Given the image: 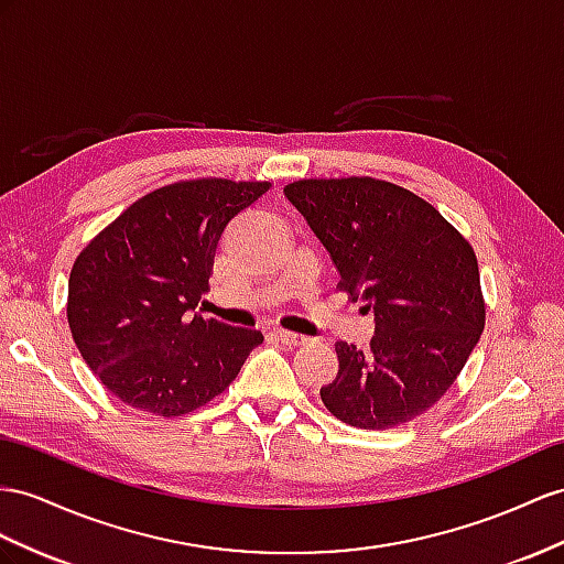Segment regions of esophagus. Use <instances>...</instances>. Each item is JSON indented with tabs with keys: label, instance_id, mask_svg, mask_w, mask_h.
Segmentation results:
<instances>
[{
	"label": "esophagus",
	"instance_id": "esophagus-1",
	"mask_svg": "<svg viewBox=\"0 0 564 564\" xmlns=\"http://www.w3.org/2000/svg\"><path fill=\"white\" fill-rule=\"evenodd\" d=\"M273 336H276L283 345H302V343H307V338L305 336H300V334H293V330H285V328H273Z\"/></svg>",
	"mask_w": 564,
	"mask_h": 564
}]
</instances>
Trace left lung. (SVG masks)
<instances>
[{
    "mask_svg": "<svg viewBox=\"0 0 564 564\" xmlns=\"http://www.w3.org/2000/svg\"><path fill=\"white\" fill-rule=\"evenodd\" d=\"M283 195L334 259L338 291L367 302L377 322L367 355L336 343L326 410L371 431L416 420L447 393L484 334L469 240L424 197L381 178H302Z\"/></svg>",
    "mask_w": 564,
    "mask_h": 564,
    "instance_id": "8db88e82",
    "label": "left lung"
}]
</instances>
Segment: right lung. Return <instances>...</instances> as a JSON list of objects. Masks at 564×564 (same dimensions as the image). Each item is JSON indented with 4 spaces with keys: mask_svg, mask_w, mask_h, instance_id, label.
I'll use <instances>...</instances> for the list:
<instances>
[{
    "mask_svg": "<svg viewBox=\"0 0 564 564\" xmlns=\"http://www.w3.org/2000/svg\"><path fill=\"white\" fill-rule=\"evenodd\" d=\"M269 181H176L135 199L85 245L68 276L66 316L97 379L126 405L181 416L238 377L264 336L205 319L226 224Z\"/></svg>",
    "mask_w": 564,
    "mask_h": 564,
    "instance_id": "1",
    "label": "right lung"
}]
</instances>
